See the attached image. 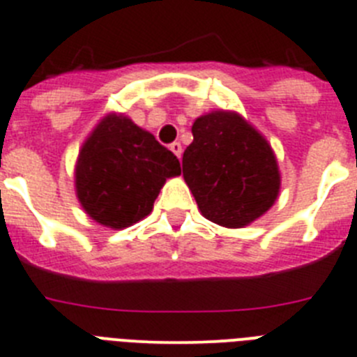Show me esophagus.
<instances>
[{"label":"esophagus","mask_w":357,"mask_h":357,"mask_svg":"<svg viewBox=\"0 0 357 357\" xmlns=\"http://www.w3.org/2000/svg\"><path fill=\"white\" fill-rule=\"evenodd\" d=\"M171 151H172V153H174L176 156H178V158H181V153H183L181 144H179V142H172L171 144Z\"/></svg>","instance_id":"34e87169"}]
</instances>
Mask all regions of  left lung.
<instances>
[{"mask_svg": "<svg viewBox=\"0 0 357 357\" xmlns=\"http://www.w3.org/2000/svg\"><path fill=\"white\" fill-rule=\"evenodd\" d=\"M183 153V178L202 217L218 226H249L274 206L281 188L268 140L236 112L215 110L194 121Z\"/></svg>", "mask_w": 357, "mask_h": 357, "instance_id": "1", "label": "left lung"}]
</instances>
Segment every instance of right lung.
I'll return each mask as SVG.
<instances>
[{
  "mask_svg": "<svg viewBox=\"0 0 357 357\" xmlns=\"http://www.w3.org/2000/svg\"><path fill=\"white\" fill-rule=\"evenodd\" d=\"M179 160L124 114H107L79 149L76 197L85 213L110 229L133 226L153 211Z\"/></svg>",
  "mask_w": 357,
  "mask_h": 357,
  "instance_id": "obj_1",
  "label": "right lung"
}]
</instances>
